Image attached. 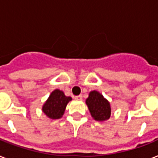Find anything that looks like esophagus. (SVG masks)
<instances>
[{
	"label": "esophagus",
	"instance_id": "obj_1",
	"mask_svg": "<svg viewBox=\"0 0 158 158\" xmlns=\"http://www.w3.org/2000/svg\"><path fill=\"white\" fill-rule=\"evenodd\" d=\"M82 98H82L81 95H79V96L74 97V99H75V100H77V101H81Z\"/></svg>",
	"mask_w": 158,
	"mask_h": 158
}]
</instances>
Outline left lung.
Returning <instances> with one entry per match:
<instances>
[{
    "mask_svg": "<svg viewBox=\"0 0 158 158\" xmlns=\"http://www.w3.org/2000/svg\"><path fill=\"white\" fill-rule=\"evenodd\" d=\"M86 104L91 115L97 121H104L110 118L111 113L110 102L99 92L95 90L90 92L86 99Z\"/></svg>",
    "mask_w": 158,
    "mask_h": 158,
    "instance_id": "1",
    "label": "left lung"
}]
</instances>
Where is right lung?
<instances>
[{
  "label": "right lung",
  "instance_id": "right-lung-1",
  "mask_svg": "<svg viewBox=\"0 0 158 158\" xmlns=\"http://www.w3.org/2000/svg\"><path fill=\"white\" fill-rule=\"evenodd\" d=\"M72 98L66 97L62 91L55 89L43 106V111L50 119H60L64 115L67 104Z\"/></svg>",
  "mask_w": 158,
  "mask_h": 158
}]
</instances>
